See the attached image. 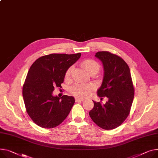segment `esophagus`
Wrapping results in <instances>:
<instances>
[{
    "mask_svg": "<svg viewBox=\"0 0 158 158\" xmlns=\"http://www.w3.org/2000/svg\"><path fill=\"white\" fill-rule=\"evenodd\" d=\"M84 100H85V99H83V98H77V97H76V98H75V101H76V102H83Z\"/></svg>",
    "mask_w": 158,
    "mask_h": 158,
    "instance_id": "34e87169",
    "label": "esophagus"
}]
</instances>
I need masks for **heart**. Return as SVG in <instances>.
Returning <instances> with one entry per match:
<instances>
[{
    "instance_id": "obj_1",
    "label": "heart",
    "mask_w": 158,
    "mask_h": 158,
    "mask_svg": "<svg viewBox=\"0 0 158 158\" xmlns=\"http://www.w3.org/2000/svg\"><path fill=\"white\" fill-rule=\"evenodd\" d=\"M82 66L85 68L89 73H91L93 72H96L97 73L100 69V65L98 63L92 59H87L83 61L82 63ZM72 67H70L65 72V79H69L70 76ZM93 90V86L91 85H85V84L77 83L72 85L69 89L70 93L73 94V96L77 97L85 98L88 96L90 93Z\"/></svg>"
}]
</instances>
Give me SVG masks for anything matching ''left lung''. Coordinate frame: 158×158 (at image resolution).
Listing matches in <instances>:
<instances>
[{"mask_svg":"<svg viewBox=\"0 0 158 158\" xmlns=\"http://www.w3.org/2000/svg\"><path fill=\"white\" fill-rule=\"evenodd\" d=\"M95 56L102 61L104 67V77L97 94L101 98L107 97L109 101L106 104L93 101L94 107L89 114L100 128L113 130L130 112L135 93L130 70L123 58L109 51H98Z\"/></svg>","mask_w":158,"mask_h":158,"instance_id":"8db88e82","label":"left lung"}]
</instances>
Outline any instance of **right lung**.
Instances as JSON below:
<instances>
[{"instance_id": "add662e5", "label": "right lung", "mask_w": 158, "mask_h": 158, "mask_svg": "<svg viewBox=\"0 0 158 158\" xmlns=\"http://www.w3.org/2000/svg\"><path fill=\"white\" fill-rule=\"evenodd\" d=\"M77 54H50L31 65L23 86L26 111L39 127L53 128L64 121L75 102L74 98L52 96L55 87L61 88L65 72L80 58Z\"/></svg>"}]
</instances>
